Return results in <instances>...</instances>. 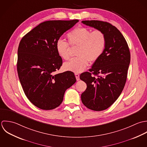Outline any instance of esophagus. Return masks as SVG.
Masks as SVG:
<instances>
[{"instance_id":"1","label":"esophagus","mask_w":147,"mask_h":147,"mask_svg":"<svg viewBox=\"0 0 147 147\" xmlns=\"http://www.w3.org/2000/svg\"><path fill=\"white\" fill-rule=\"evenodd\" d=\"M75 76H76L77 81H79L80 80V75H79V74L75 73Z\"/></svg>"}]
</instances>
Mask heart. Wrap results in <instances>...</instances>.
I'll use <instances>...</instances> for the list:
<instances>
[{"instance_id": "heart-1", "label": "heart", "mask_w": 147, "mask_h": 147, "mask_svg": "<svg viewBox=\"0 0 147 147\" xmlns=\"http://www.w3.org/2000/svg\"><path fill=\"white\" fill-rule=\"evenodd\" d=\"M67 37L72 46H78V57L64 63L65 70L74 73L83 71L88 66L89 61L94 63L102 56L106 44L105 34L100 30H91L86 27H77L69 32ZM59 56L65 60L70 57L69 45L59 38L56 44Z\"/></svg>"}]
</instances>
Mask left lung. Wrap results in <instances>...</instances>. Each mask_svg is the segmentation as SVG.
I'll list each match as a JSON object with an SVG mask.
<instances>
[{
  "mask_svg": "<svg viewBox=\"0 0 147 147\" xmlns=\"http://www.w3.org/2000/svg\"><path fill=\"white\" fill-rule=\"evenodd\" d=\"M82 23L102 30L106 37L102 56L93 63L89 72L80 75V79L87 85L81 94L83 104L90 110L102 111L117 100L125 86L131 59L129 49L123 34L110 23L99 20H84Z\"/></svg>",
  "mask_w": 147,
  "mask_h": 147,
  "instance_id": "1",
  "label": "left lung"
}]
</instances>
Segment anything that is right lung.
Returning <instances> with one entry per match:
<instances>
[{"label": "right lung", "instance_id": "obj_1", "mask_svg": "<svg viewBox=\"0 0 147 147\" xmlns=\"http://www.w3.org/2000/svg\"><path fill=\"white\" fill-rule=\"evenodd\" d=\"M78 20H49L40 23L21 40L17 70L24 92L38 108L53 110L61 105L66 89L76 82L73 72L55 74L62 64L56 48L60 37Z\"/></svg>", "mask_w": 147, "mask_h": 147}]
</instances>
